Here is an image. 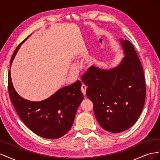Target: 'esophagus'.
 <instances>
[{
  "instance_id": "esophagus-1",
  "label": "esophagus",
  "mask_w": 160,
  "mask_h": 160,
  "mask_svg": "<svg viewBox=\"0 0 160 160\" xmlns=\"http://www.w3.org/2000/svg\"><path fill=\"white\" fill-rule=\"evenodd\" d=\"M88 88V87H87L85 84H83L81 85V90L82 91V93H83V95H85L86 93V89Z\"/></svg>"
}]
</instances>
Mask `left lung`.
I'll return each mask as SVG.
<instances>
[{"label": "left lung", "mask_w": 160, "mask_h": 160, "mask_svg": "<svg viewBox=\"0 0 160 160\" xmlns=\"http://www.w3.org/2000/svg\"><path fill=\"white\" fill-rule=\"evenodd\" d=\"M121 41L125 55L117 68L105 71L91 66L81 77L88 87L86 95L93 103L98 123L115 133L137 122L146 95L143 69L136 51L129 41Z\"/></svg>", "instance_id": "left-lung-1"}]
</instances>
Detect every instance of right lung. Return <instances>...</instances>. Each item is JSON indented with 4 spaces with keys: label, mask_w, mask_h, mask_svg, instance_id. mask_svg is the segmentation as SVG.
Listing matches in <instances>:
<instances>
[{
    "label": "right lung",
    "mask_w": 160,
    "mask_h": 160,
    "mask_svg": "<svg viewBox=\"0 0 160 160\" xmlns=\"http://www.w3.org/2000/svg\"><path fill=\"white\" fill-rule=\"evenodd\" d=\"M22 42L14 51L10 65ZM81 86V82L77 81L46 100L34 102L18 95L13 88L10 70L8 74L9 97L19 118L32 132L47 139L61 138L71 128L77 109L83 99Z\"/></svg>",
    "instance_id": "add662e5"
}]
</instances>
